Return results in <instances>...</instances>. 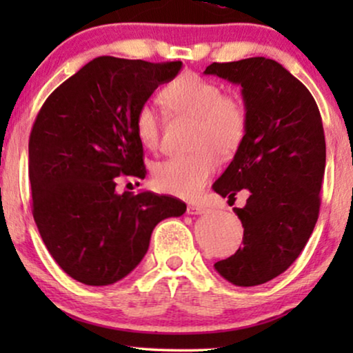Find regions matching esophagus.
<instances>
[{
    "instance_id": "34e87169",
    "label": "esophagus",
    "mask_w": 353,
    "mask_h": 353,
    "mask_svg": "<svg viewBox=\"0 0 353 353\" xmlns=\"http://www.w3.org/2000/svg\"><path fill=\"white\" fill-rule=\"evenodd\" d=\"M186 212L190 215H202V214H207V212H209V207H205L202 204H190L188 205Z\"/></svg>"
}]
</instances>
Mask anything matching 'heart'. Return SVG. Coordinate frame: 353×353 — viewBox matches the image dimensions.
Segmentation results:
<instances>
[{"mask_svg":"<svg viewBox=\"0 0 353 353\" xmlns=\"http://www.w3.org/2000/svg\"><path fill=\"white\" fill-rule=\"evenodd\" d=\"M162 103L173 114L196 119L188 156L168 157L156 163L152 180L168 194L194 199L219 167V157H230L244 143L249 112L244 101L225 94L223 86L197 74H181L162 91ZM134 133L144 148H159L161 117L156 104L143 103L134 112Z\"/></svg>","mask_w":353,"mask_h":353,"instance_id":"obj_1","label":"heart"}]
</instances>
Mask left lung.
Instances as JSON below:
<instances>
[{"label":"left lung","mask_w":353,"mask_h":353,"mask_svg":"<svg viewBox=\"0 0 353 353\" xmlns=\"http://www.w3.org/2000/svg\"><path fill=\"white\" fill-rule=\"evenodd\" d=\"M241 85L249 112L244 143L214 191L234 199L244 228L243 248L214 267L236 286H259L291 267L320 214L326 143L318 105L302 81L267 57L214 62L204 70Z\"/></svg>","instance_id":"left-lung-1"}]
</instances>
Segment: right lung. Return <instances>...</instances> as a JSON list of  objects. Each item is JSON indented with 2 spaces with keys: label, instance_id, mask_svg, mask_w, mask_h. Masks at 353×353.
<instances>
[{
  "label": "right lung",
  "instance_id": "right-lung-1",
  "mask_svg": "<svg viewBox=\"0 0 353 353\" xmlns=\"http://www.w3.org/2000/svg\"><path fill=\"white\" fill-rule=\"evenodd\" d=\"M180 61L101 56L48 96L28 139L32 214L56 263L77 281L108 286L132 273L152 230L186 204L151 191L117 194L115 178H144L134 112Z\"/></svg>",
  "mask_w": 353,
  "mask_h": 353
}]
</instances>
